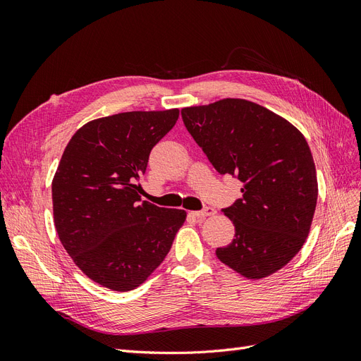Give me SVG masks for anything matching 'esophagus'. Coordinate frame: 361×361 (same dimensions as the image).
Returning a JSON list of instances; mask_svg holds the SVG:
<instances>
[{"mask_svg":"<svg viewBox=\"0 0 361 361\" xmlns=\"http://www.w3.org/2000/svg\"><path fill=\"white\" fill-rule=\"evenodd\" d=\"M214 214H215V209H214V207H209V206H207V207H203L202 211H194V212H192V215H194V216H197V218L211 216V215H214Z\"/></svg>","mask_w":361,"mask_h":361,"instance_id":"34e87169","label":"esophagus"}]
</instances>
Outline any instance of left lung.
<instances>
[{"label": "left lung", "mask_w": 361, "mask_h": 361, "mask_svg": "<svg viewBox=\"0 0 361 361\" xmlns=\"http://www.w3.org/2000/svg\"><path fill=\"white\" fill-rule=\"evenodd\" d=\"M182 120L214 169L243 182V197L223 209L235 238L216 257L247 279L274 274L310 232L318 179L307 141L286 118L245 99L183 108Z\"/></svg>", "instance_id": "obj_1"}]
</instances>
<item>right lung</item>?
<instances>
[{"label":"right lung","mask_w":361,"mask_h":361,"mask_svg":"<svg viewBox=\"0 0 361 361\" xmlns=\"http://www.w3.org/2000/svg\"><path fill=\"white\" fill-rule=\"evenodd\" d=\"M178 108L129 111L80 128L52 179L54 223L84 274L133 290L166 259L187 212L141 202L150 150L176 123Z\"/></svg>","instance_id":"right-lung-1"}]
</instances>
